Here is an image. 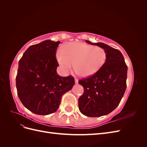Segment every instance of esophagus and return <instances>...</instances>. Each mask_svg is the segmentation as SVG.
<instances>
[{"label": "esophagus", "mask_w": 147, "mask_h": 147, "mask_svg": "<svg viewBox=\"0 0 147 147\" xmlns=\"http://www.w3.org/2000/svg\"><path fill=\"white\" fill-rule=\"evenodd\" d=\"M75 84H78V80L77 78H75Z\"/></svg>", "instance_id": "esophagus-1"}]
</instances>
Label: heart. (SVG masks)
<instances>
[{
    "instance_id": "obj_1",
    "label": "heart",
    "mask_w": 147,
    "mask_h": 147,
    "mask_svg": "<svg viewBox=\"0 0 147 147\" xmlns=\"http://www.w3.org/2000/svg\"><path fill=\"white\" fill-rule=\"evenodd\" d=\"M107 55L104 48L81 42H72L59 50L56 59L62 69L67 73L74 67L83 77L96 74L104 66Z\"/></svg>"
}]
</instances>
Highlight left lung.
I'll list each match as a JSON object with an SVG mask.
<instances>
[{
    "mask_svg": "<svg viewBox=\"0 0 147 147\" xmlns=\"http://www.w3.org/2000/svg\"><path fill=\"white\" fill-rule=\"evenodd\" d=\"M86 43L104 48L107 58L98 72L78 81L84 92L78 99L80 112L89 117L108 115L116 109L126 89L127 66L122 53L103 43Z\"/></svg>",
    "mask_w": 147,
    "mask_h": 147,
    "instance_id": "8db88e82",
    "label": "left lung"
}]
</instances>
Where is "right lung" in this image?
<instances>
[{
    "mask_svg": "<svg viewBox=\"0 0 147 147\" xmlns=\"http://www.w3.org/2000/svg\"><path fill=\"white\" fill-rule=\"evenodd\" d=\"M60 43L47 40L31 45L19 61L18 96L26 109L37 115L55 112L62 96L75 84L73 77H63L57 74L56 53Z\"/></svg>",
    "mask_w": 147,
    "mask_h": 147,
    "instance_id": "1",
    "label": "right lung"
}]
</instances>
